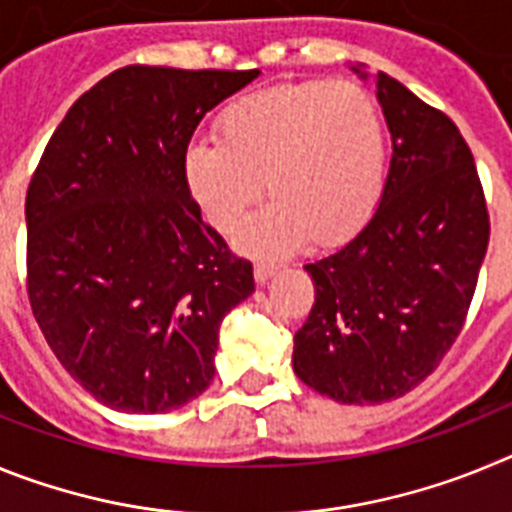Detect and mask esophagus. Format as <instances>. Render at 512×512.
I'll list each match as a JSON object with an SVG mask.
<instances>
[{
  "label": "esophagus",
  "mask_w": 512,
  "mask_h": 512,
  "mask_svg": "<svg viewBox=\"0 0 512 512\" xmlns=\"http://www.w3.org/2000/svg\"><path fill=\"white\" fill-rule=\"evenodd\" d=\"M277 271H279L277 264H269V261H259V264L253 266V277H256V282H259V284H266L271 277H274V274H277Z\"/></svg>",
  "instance_id": "1"
}]
</instances>
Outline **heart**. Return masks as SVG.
<instances>
[{
	"label": "heart",
	"mask_w": 512,
	"mask_h": 512,
	"mask_svg": "<svg viewBox=\"0 0 512 512\" xmlns=\"http://www.w3.org/2000/svg\"><path fill=\"white\" fill-rule=\"evenodd\" d=\"M217 143L184 153V179L217 233L241 228L261 192L274 197L238 238L248 253H287L312 238L336 246L377 210L387 138L372 94L356 84H289L228 104Z\"/></svg>",
	"instance_id": "b5f03b06"
}]
</instances>
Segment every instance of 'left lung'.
Here are the masks:
<instances>
[{
    "mask_svg": "<svg viewBox=\"0 0 512 512\" xmlns=\"http://www.w3.org/2000/svg\"><path fill=\"white\" fill-rule=\"evenodd\" d=\"M377 99L392 135L382 200L346 246L305 264L315 305L292 354L297 377L343 405L397 400L441 364L490 243L485 192L459 128L382 71Z\"/></svg>",
    "mask_w": 512,
    "mask_h": 512,
    "instance_id": "obj_1",
    "label": "left lung"
}]
</instances>
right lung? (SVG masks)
Instances as JSON below:
<instances>
[{"instance_id": "obj_1", "label": "right lung", "mask_w": 512, "mask_h": 512, "mask_svg": "<svg viewBox=\"0 0 512 512\" xmlns=\"http://www.w3.org/2000/svg\"><path fill=\"white\" fill-rule=\"evenodd\" d=\"M256 76L112 71L71 104L30 179V307L107 408L169 413L215 377L217 330L253 292V266L202 223L184 153L202 117Z\"/></svg>"}]
</instances>
